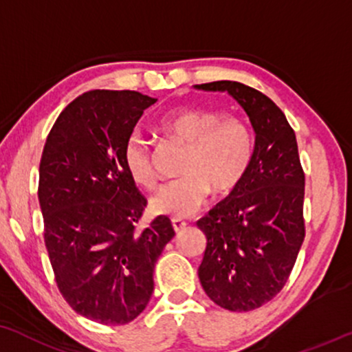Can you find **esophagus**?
I'll list each match as a JSON object with an SVG mask.
<instances>
[{
	"label": "esophagus",
	"mask_w": 352,
	"mask_h": 352,
	"mask_svg": "<svg viewBox=\"0 0 352 352\" xmlns=\"http://www.w3.org/2000/svg\"><path fill=\"white\" fill-rule=\"evenodd\" d=\"M172 226H173V231L180 232L185 226H187V221L182 218H172Z\"/></svg>",
	"instance_id": "34e87169"
}]
</instances>
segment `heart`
Returning a JSON list of instances; mask_svg holds the SVG:
<instances>
[{
	"mask_svg": "<svg viewBox=\"0 0 352 352\" xmlns=\"http://www.w3.org/2000/svg\"><path fill=\"white\" fill-rule=\"evenodd\" d=\"M167 138L185 144L180 179L168 182L151 198L157 214L187 218L201 208L211 190L218 195L238 187L252 159V135L244 121L221 118L205 108L173 109L160 121ZM122 160L129 177L142 188H154L157 175L149 142L133 133L124 144Z\"/></svg>",
	"mask_w": 352,
	"mask_h": 352,
	"instance_id": "heart-1",
	"label": "heart"
}]
</instances>
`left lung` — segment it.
Instances as JSON below:
<instances>
[{
    "label": "left lung",
    "instance_id": "1",
    "mask_svg": "<svg viewBox=\"0 0 352 352\" xmlns=\"http://www.w3.org/2000/svg\"><path fill=\"white\" fill-rule=\"evenodd\" d=\"M195 88L231 95L256 133L243 180L197 221L206 236L198 267L203 290L221 308L249 311L283 289L305 238L297 138L282 109L248 85L221 80Z\"/></svg>",
    "mask_w": 352,
    "mask_h": 352
}]
</instances>
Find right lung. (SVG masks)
Wrapping results in <instances>:
<instances>
[{"label":"right lung","mask_w":352,"mask_h":352,"mask_svg":"<svg viewBox=\"0 0 352 352\" xmlns=\"http://www.w3.org/2000/svg\"><path fill=\"white\" fill-rule=\"evenodd\" d=\"M155 101L129 90L83 93L60 113L42 151L37 195L55 282L78 315L101 324L141 315L155 262L175 236L167 217L135 231L147 200L122 160Z\"/></svg>","instance_id":"obj_1"}]
</instances>
